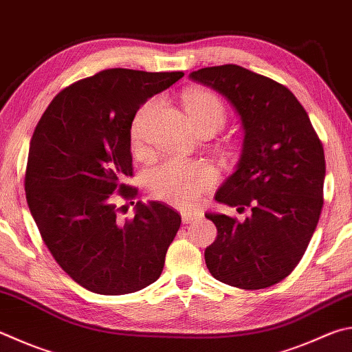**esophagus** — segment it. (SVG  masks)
Listing matches in <instances>:
<instances>
[{
  "mask_svg": "<svg viewBox=\"0 0 352 352\" xmlns=\"http://www.w3.org/2000/svg\"><path fill=\"white\" fill-rule=\"evenodd\" d=\"M198 217H200V214L195 212V210H182V220L183 223H190L192 220H197Z\"/></svg>",
  "mask_w": 352,
  "mask_h": 352,
  "instance_id": "obj_1",
  "label": "esophagus"
}]
</instances>
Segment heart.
I'll list each match as a JSON object with an SVG mask.
<instances>
[{"label": "heart", "instance_id": "1", "mask_svg": "<svg viewBox=\"0 0 352 352\" xmlns=\"http://www.w3.org/2000/svg\"><path fill=\"white\" fill-rule=\"evenodd\" d=\"M157 100L152 98L137 111L131 124L132 146H143L144 126ZM184 106L197 131L221 129L226 123V107L219 95L206 89H192L184 95ZM219 182V174L208 163L192 162L180 157H166L152 166L146 175L149 192L158 200L177 208H192L201 200L204 192Z\"/></svg>", "mask_w": 352, "mask_h": 352}]
</instances>
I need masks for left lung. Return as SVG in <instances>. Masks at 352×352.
<instances>
[{
  "label": "left lung",
  "instance_id": "left-lung-1",
  "mask_svg": "<svg viewBox=\"0 0 352 352\" xmlns=\"http://www.w3.org/2000/svg\"><path fill=\"white\" fill-rule=\"evenodd\" d=\"M189 76L225 95L240 115L241 158L215 200L252 210L241 223L206 214L217 226L206 266L219 282L265 289L296 270L317 228L327 169L322 142L294 94L265 75L223 65Z\"/></svg>",
  "mask_w": 352,
  "mask_h": 352
}]
</instances>
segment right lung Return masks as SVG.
I'll list each match as a JSON object with an SVG mask.
<instances>
[{"label": "right lung", "mask_w": 352, "mask_h": 352, "mask_svg": "<svg viewBox=\"0 0 352 352\" xmlns=\"http://www.w3.org/2000/svg\"><path fill=\"white\" fill-rule=\"evenodd\" d=\"M183 72L106 69L56 95L30 140L24 188L44 245L67 276L103 296L137 292L157 282L182 225L168 204L131 201V124L146 100ZM133 204V201H132Z\"/></svg>", "instance_id": "right-lung-1"}]
</instances>
